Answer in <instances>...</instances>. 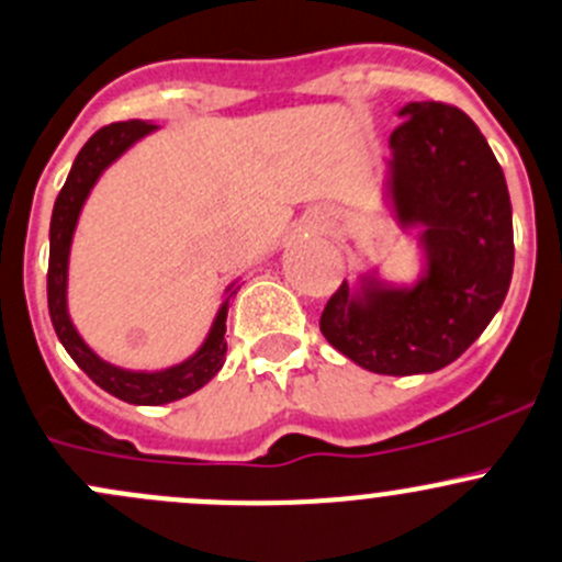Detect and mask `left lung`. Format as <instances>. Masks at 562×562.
I'll list each match as a JSON object with an SVG mask.
<instances>
[{
    "label": "left lung",
    "mask_w": 562,
    "mask_h": 562,
    "mask_svg": "<svg viewBox=\"0 0 562 562\" xmlns=\"http://www.w3.org/2000/svg\"><path fill=\"white\" fill-rule=\"evenodd\" d=\"M385 196L402 229H420L426 268L413 286L360 276L322 311V336L374 374L446 369L486 330L514 273L505 175L475 122L457 105L398 109Z\"/></svg>",
    "instance_id": "8db88e82"
}]
</instances>
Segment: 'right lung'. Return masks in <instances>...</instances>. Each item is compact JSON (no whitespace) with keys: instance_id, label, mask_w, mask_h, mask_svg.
I'll use <instances>...</instances> for the list:
<instances>
[{"instance_id":"1","label":"right lung","mask_w":562,"mask_h":562,"mask_svg":"<svg viewBox=\"0 0 562 562\" xmlns=\"http://www.w3.org/2000/svg\"><path fill=\"white\" fill-rule=\"evenodd\" d=\"M153 131H158V125L142 120L114 122V125L100 127L90 142L81 147V153L76 155L74 169H70L68 180H65L57 202H54L52 232H48V240H52V248H48V314H52L57 338L94 385H100L105 393L122 398V402L144 404V407H158V404L191 396L218 374L226 360V314H229V300L235 294V283H229L224 303H221L202 347L182 363L160 371L120 369V366L94 355L90 344L76 330L74 319L68 314V262L81 207H85L98 177L125 149H131L138 138L149 136Z\"/></svg>"}]
</instances>
